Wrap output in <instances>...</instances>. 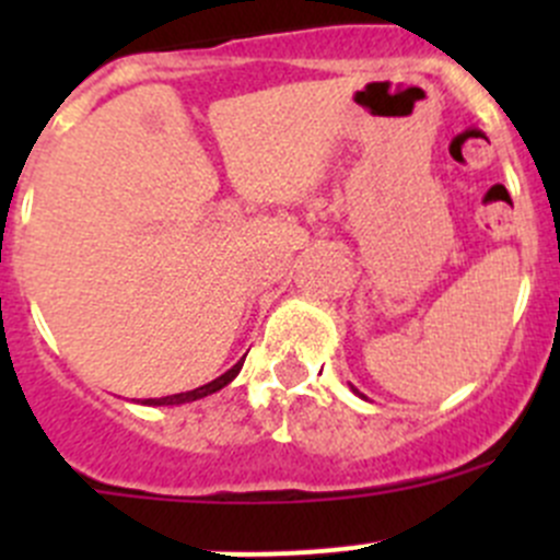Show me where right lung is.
I'll return each mask as SVG.
<instances>
[{
	"instance_id": "right-lung-1",
	"label": "right lung",
	"mask_w": 560,
	"mask_h": 560,
	"mask_svg": "<svg viewBox=\"0 0 560 560\" xmlns=\"http://www.w3.org/2000/svg\"><path fill=\"white\" fill-rule=\"evenodd\" d=\"M241 365H244V360H241V363H235L233 369H230L228 374L219 376V380L208 382V385H202V387H197V389H189V393L165 395V398H149V400H143V404H149V406H178V404H189V400H197V398H206V395L217 393V389H222L224 385H230V382H233L235 376H238Z\"/></svg>"
}]
</instances>
